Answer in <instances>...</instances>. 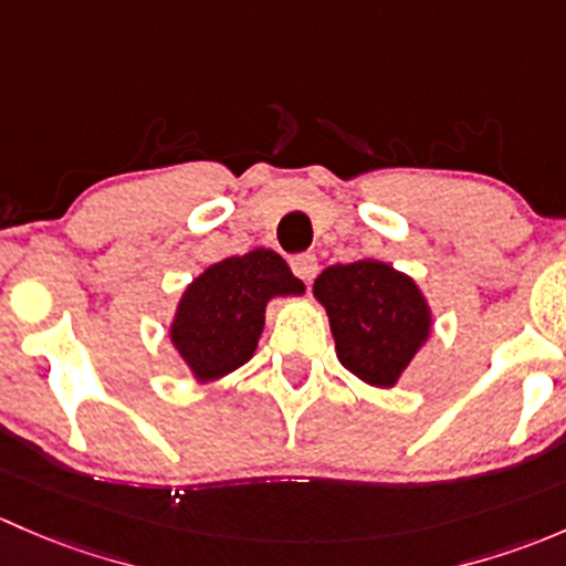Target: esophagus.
<instances>
[{
  "instance_id": "34e87169",
  "label": "esophagus",
  "mask_w": 566,
  "mask_h": 566,
  "mask_svg": "<svg viewBox=\"0 0 566 566\" xmlns=\"http://www.w3.org/2000/svg\"><path fill=\"white\" fill-rule=\"evenodd\" d=\"M291 270H294L296 277H302V281H313L318 272V259L313 253H300L291 259Z\"/></svg>"
}]
</instances>
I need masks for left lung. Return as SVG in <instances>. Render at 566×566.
<instances>
[{"label":"left lung","mask_w":566,"mask_h":566,"mask_svg":"<svg viewBox=\"0 0 566 566\" xmlns=\"http://www.w3.org/2000/svg\"><path fill=\"white\" fill-rule=\"evenodd\" d=\"M322 300L343 368L373 387H392L430 332V311L411 277L381 261L326 266Z\"/></svg>","instance_id":"obj_1"}]
</instances>
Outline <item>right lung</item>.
<instances>
[{
    "label": "right lung",
    "mask_w": 566,
    "mask_h": 566,
    "mask_svg": "<svg viewBox=\"0 0 566 566\" xmlns=\"http://www.w3.org/2000/svg\"><path fill=\"white\" fill-rule=\"evenodd\" d=\"M305 285L272 250H250L198 275L179 302L171 340L196 378L226 376L248 363L264 329V307Z\"/></svg>",
    "instance_id": "add662e5"
}]
</instances>
